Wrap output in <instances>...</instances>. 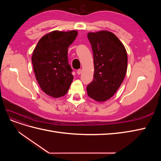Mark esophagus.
Here are the masks:
<instances>
[{
	"label": "esophagus",
	"instance_id": "34e87169",
	"mask_svg": "<svg viewBox=\"0 0 161 161\" xmlns=\"http://www.w3.org/2000/svg\"><path fill=\"white\" fill-rule=\"evenodd\" d=\"M81 72H82V70H81V69H79V70H78L76 71L77 75H79L81 74Z\"/></svg>",
	"mask_w": 161,
	"mask_h": 161
}]
</instances>
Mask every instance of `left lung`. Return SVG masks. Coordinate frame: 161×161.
<instances>
[{"label": "left lung", "mask_w": 161, "mask_h": 161, "mask_svg": "<svg viewBox=\"0 0 161 161\" xmlns=\"http://www.w3.org/2000/svg\"><path fill=\"white\" fill-rule=\"evenodd\" d=\"M94 60V79L87 86L89 97L98 102L109 99L124 79L128 66V55L123 43L108 31L87 34Z\"/></svg>", "instance_id": "left-lung-1"}]
</instances>
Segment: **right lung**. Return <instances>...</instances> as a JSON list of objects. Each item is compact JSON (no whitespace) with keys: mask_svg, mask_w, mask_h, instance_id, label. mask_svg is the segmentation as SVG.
Returning a JSON list of instances; mask_svg holds the SVG:
<instances>
[{"mask_svg":"<svg viewBox=\"0 0 161 161\" xmlns=\"http://www.w3.org/2000/svg\"><path fill=\"white\" fill-rule=\"evenodd\" d=\"M77 35L76 30L53 31L40 39L33 52L36 80L42 90L53 98L65 95L73 80L68 48Z\"/></svg>","mask_w":161,"mask_h":161,"instance_id":"right-lung-1","label":"right lung"}]
</instances>
